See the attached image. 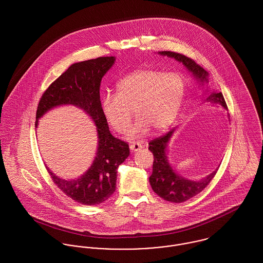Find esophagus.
<instances>
[{
	"mask_svg": "<svg viewBox=\"0 0 263 263\" xmlns=\"http://www.w3.org/2000/svg\"><path fill=\"white\" fill-rule=\"evenodd\" d=\"M143 147L141 144L139 143H133L130 146H129V149L132 150V152H137V151L141 150Z\"/></svg>",
	"mask_w": 263,
	"mask_h": 263,
	"instance_id": "34e87169",
	"label": "esophagus"
}]
</instances>
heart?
<instances>
[{"label":"heart","instance_id":"b5f03b06","mask_svg":"<svg viewBox=\"0 0 263 263\" xmlns=\"http://www.w3.org/2000/svg\"><path fill=\"white\" fill-rule=\"evenodd\" d=\"M186 82L178 73H164L152 69H138L121 78L116 84V94L101 98V109L113 128L124 134L133 119L138 116L128 132L132 139L165 132L176 119L185 96Z\"/></svg>","mask_w":263,"mask_h":263}]
</instances>
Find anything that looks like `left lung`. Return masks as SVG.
<instances>
[{"label": "left lung", "instance_id": "left-lung-1", "mask_svg": "<svg viewBox=\"0 0 263 263\" xmlns=\"http://www.w3.org/2000/svg\"><path fill=\"white\" fill-rule=\"evenodd\" d=\"M159 54L167 55L181 63L200 85L203 86L204 84L209 83V73L199 65H197L193 60L181 53L173 51H159ZM205 91V102L211 103L213 105L222 106L224 109L228 110L225 98L222 92L210 91L208 89ZM174 130L175 128L171 129L165 136L155 139L149 143V150L154 155L153 173L149 180L152 189L160 197L167 201L178 203L186 201L189 198L201 192L212 181L218 169H216L214 172H212L204 178L196 181L189 180L187 178H184L183 176L179 175L169 163L167 156L168 144Z\"/></svg>", "mask_w": 263, "mask_h": 263}]
</instances>
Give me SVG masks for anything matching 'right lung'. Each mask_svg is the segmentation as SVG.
<instances>
[{"label": "right lung", "mask_w": 263, "mask_h": 263, "mask_svg": "<svg viewBox=\"0 0 263 263\" xmlns=\"http://www.w3.org/2000/svg\"><path fill=\"white\" fill-rule=\"evenodd\" d=\"M114 62V57H101L73 64L46 89L38 103L35 127L45 113L62 105H74L84 110L96 125V155L85 173L76 179H64L46 167L58 187L86 205L102 203L112 195L117 168L129 155L128 145L111 135L101 109L100 83Z\"/></svg>", "instance_id": "obj_1"}]
</instances>
